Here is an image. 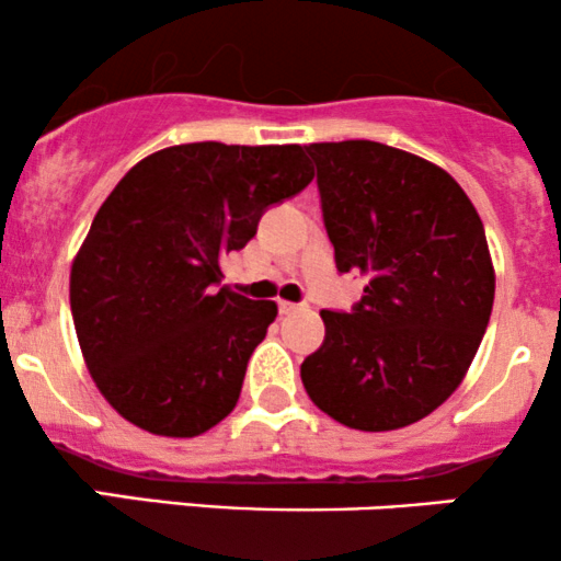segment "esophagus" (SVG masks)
Masks as SVG:
<instances>
[{
  "label": "esophagus",
  "mask_w": 561,
  "mask_h": 561,
  "mask_svg": "<svg viewBox=\"0 0 561 561\" xmlns=\"http://www.w3.org/2000/svg\"><path fill=\"white\" fill-rule=\"evenodd\" d=\"M300 308H302V302H287V300L279 302L282 313H295V311H300Z\"/></svg>",
  "instance_id": "1"
}]
</instances>
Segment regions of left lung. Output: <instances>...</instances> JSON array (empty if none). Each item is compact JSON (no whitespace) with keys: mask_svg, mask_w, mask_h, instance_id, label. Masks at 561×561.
<instances>
[{"mask_svg":"<svg viewBox=\"0 0 561 561\" xmlns=\"http://www.w3.org/2000/svg\"><path fill=\"white\" fill-rule=\"evenodd\" d=\"M306 152L337 272L369 285L351 311H321L324 343L300 364L302 385L345 427L420 422L459 388L493 311L478 210L446 171L396 147L347 139Z\"/></svg>","mask_w":561,"mask_h":561,"instance_id":"left-lung-1","label":"left lung"}]
</instances>
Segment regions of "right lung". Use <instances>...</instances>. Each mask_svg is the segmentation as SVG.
I'll return each mask as SVG.
<instances>
[{"label": "right lung", "instance_id": "obj_1", "mask_svg": "<svg viewBox=\"0 0 561 561\" xmlns=\"http://www.w3.org/2000/svg\"><path fill=\"white\" fill-rule=\"evenodd\" d=\"M311 179L300 145L221 141L165 147L121 179L70 268V313L124 420L195 437L234 409L276 302L218 287L221 261Z\"/></svg>", "mask_w": 561, "mask_h": 561}]
</instances>
